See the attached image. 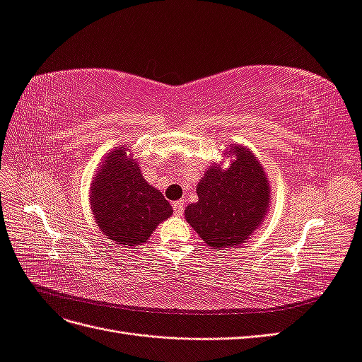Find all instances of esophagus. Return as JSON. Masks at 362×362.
I'll return each mask as SVG.
<instances>
[{"instance_id": "1", "label": "esophagus", "mask_w": 362, "mask_h": 362, "mask_svg": "<svg viewBox=\"0 0 362 362\" xmlns=\"http://www.w3.org/2000/svg\"><path fill=\"white\" fill-rule=\"evenodd\" d=\"M173 213L175 216H182L184 214V201L180 199V201H175L173 202Z\"/></svg>"}]
</instances>
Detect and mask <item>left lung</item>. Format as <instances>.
Returning a JSON list of instances; mask_svg holds the SVG:
<instances>
[{
  "mask_svg": "<svg viewBox=\"0 0 362 362\" xmlns=\"http://www.w3.org/2000/svg\"><path fill=\"white\" fill-rule=\"evenodd\" d=\"M228 154L234 160L226 169L211 164L205 170L196 185L198 202L185 206L184 214L208 246L223 250L254 235L272 202L269 178L254 152L235 145Z\"/></svg>",
  "mask_w": 362,
  "mask_h": 362,
  "instance_id": "left-lung-1",
  "label": "left lung"
}]
</instances>
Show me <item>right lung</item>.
I'll return each mask as SVG.
<instances>
[{
    "instance_id": "1",
    "label": "right lung",
    "mask_w": 362,
    "mask_h": 362,
    "mask_svg": "<svg viewBox=\"0 0 362 362\" xmlns=\"http://www.w3.org/2000/svg\"><path fill=\"white\" fill-rule=\"evenodd\" d=\"M127 146L107 152L90 182L89 201L95 221L116 245L146 243L154 229L173 213L160 190L151 185Z\"/></svg>"
}]
</instances>
